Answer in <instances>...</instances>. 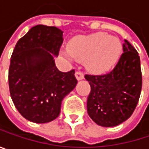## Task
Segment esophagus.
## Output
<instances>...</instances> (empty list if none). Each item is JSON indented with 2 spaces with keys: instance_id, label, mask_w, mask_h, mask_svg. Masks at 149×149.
I'll use <instances>...</instances> for the list:
<instances>
[{
  "instance_id": "obj_1",
  "label": "esophagus",
  "mask_w": 149,
  "mask_h": 149,
  "mask_svg": "<svg viewBox=\"0 0 149 149\" xmlns=\"http://www.w3.org/2000/svg\"><path fill=\"white\" fill-rule=\"evenodd\" d=\"M75 76H76V78H77V80H81V79L84 78V73H83L82 72H79V71L76 72Z\"/></svg>"
}]
</instances>
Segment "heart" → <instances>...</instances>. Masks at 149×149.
I'll return each mask as SVG.
<instances>
[{
  "label": "heart",
  "mask_w": 149,
  "mask_h": 149,
  "mask_svg": "<svg viewBox=\"0 0 149 149\" xmlns=\"http://www.w3.org/2000/svg\"><path fill=\"white\" fill-rule=\"evenodd\" d=\"M67 51L68 52H63L66 58L79 61L87 59L86 66L90 71L103 73L117 63L123 47L116 37L109 36L105 33H96L73 38L67 45Z\"/></svg>",
  "instance_id": "heart-1"
}]
</instances>
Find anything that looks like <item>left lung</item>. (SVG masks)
<instances>
[{"label":"left lung","instance_id":"1","mask_svg":"<svg viewBox=\"0 0 149 149\" xmlns=\"http://www.w3.org/2000/svg\"><path fill=\"white\" fill-rule=\"evenodd\" d=\"M115 68L104 75H85L91 85L87 99L90 117L103 127H114L131 116L138 104L142 77L140 57L128 40Z\"/></svg>","mask_w":149,"mask_h":149}]
</instances>
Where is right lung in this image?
Masks as SVG:
<instances>
[{
	"mask_svg": "<svg viewBox=\"0 0 149 149\" xmlns=\"http://www.w3.org/2000/svg\"><path fill=\"white\" fill-rule=\"evenodd\" d=\"M56 26L37 25L19 40L10 59V96L19 114L35 123L56 119L64 97L75 88V71L62 72L54 57L63 43Z\"/></svg>",
	"mask_w": 149,
	"mask_h": 149,
	"instance_id": "1",
	"label": "right lung"
}]
</instances>
